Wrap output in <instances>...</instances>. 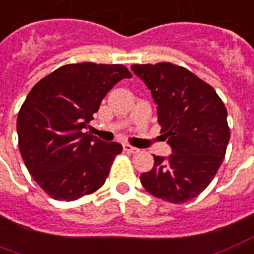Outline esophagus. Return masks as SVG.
<instances>
[{"label": "esophagus", "mask_w": 254, "mask_h": 254, "mask_svg": "<svg viewBox=\"0 0 254 254\" xmlns=\"http://www.w3.org/2000/svg\"><path fill=\"white\" fill-rule=\"evenodd\" d=\"M124 150H125V152H127V153H133V154H135V153L140 152V149L134 148V146H131V145H129V144L124 145Z\"/></svg>", "instance_id": "esophagus-1"}]
</instances>
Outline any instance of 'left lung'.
<instances>
[{
	"label": "left lung",
	"mask_w": 254,
	"mask_h": 254,
	"mask_svg": "<svg viewBox=\"0 0 254 254\" xmlns=\"http://www.w3.org/2000/svg\"><path fill=\"white\" fill-rule=\"evenodd\" d=\"M157 105L161 133L172 148L154 156L141 184L157 198L183 204L212 183L225 157L230 131L228 113L216 90L183 66L169 63L131 65Z\"/></svg>",
	"instance_id": "left-lung-1"
}]
</instances>
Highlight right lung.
<instances>
[{
  "label": "right lung",
  "instance_id": "right-lung-1",
  "mask_svg": "<svg viewBox=\"0 0 254 254\" xmlns=\"http://www.w3.org/2000/svg\"><path fill=\"white\" fill-rule=\"evenodd\" d=\"M130 77L123 65L69 64L28 94L17 117L19 152L34 181L54 200H77L105 184L123 146L84 129L106 93Z\"/></svg>",
  "mask_w": 254,
  "mask_h": 254
}]
</instances>
